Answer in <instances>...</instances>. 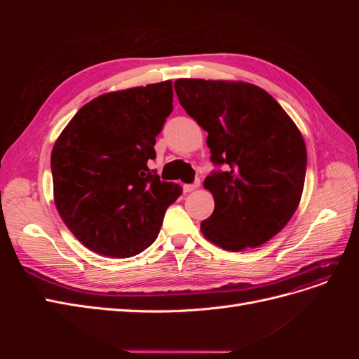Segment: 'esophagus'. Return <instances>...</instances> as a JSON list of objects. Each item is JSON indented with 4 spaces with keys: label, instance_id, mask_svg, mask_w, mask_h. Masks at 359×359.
<instances>
[{
    "label": "esophagus",
    "instance_id": "1",
    "mask_svg": "<svg viewBox=\"0 0 359 359\" xmlns=\"http://www.w3.org/2000/svg\"><path fill=\"white\" fill-rule=\"evenodd\" d=\"M199 181H196V182H193V184H184V191L186 193H190V191H193V190H196V189H199Z\"/></svg>",
    "mask_w": 359,
    "mask_h": 359
}]
</instances>
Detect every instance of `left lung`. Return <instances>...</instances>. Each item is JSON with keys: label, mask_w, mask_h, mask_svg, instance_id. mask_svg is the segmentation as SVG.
<instances>
[{"label": "left lung", "mask_w": 359, "mask_h": 359, "mask_svg": "<svg viewBox=\"0 0 359 359\" xmlns=\"http://www.w3.org/2000/svg\"><path fill=\"white\" fill-rule=\"evenodd\" d=\"M173 86L208 132L211 161L229 165L203 181L215 202L201 223L203 236L229 252L262 245L289 223L302 196L307 149L299 128L253 83L178 79Z\"/></svg>", "instance_id": "1"}]
</instances>
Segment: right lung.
<instances>
[{"label": "right lung", "instance_id": "obj_1", "mask_svg": "<svg viewBox=\"0 0 359 359\" xmlns=\"http://www.w3.org/2000/svg\"><path fill=\"white\" fill-rule=\"evenodd\" d=\"M172 82L106 93L82 106L50 156L53 201L86 248L123 259L156 241L168 206L182 193L148 160L173 106Z\"/></svg>", "mask_w": 359, "mask_h": 359}]
</instances>
